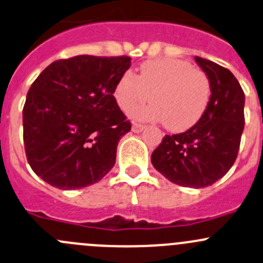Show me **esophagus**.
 Listing matches in <instances>:
<instances>
[{
  "mask_svg": "<svg viewBox=\"0 0 263 263\" xmlns=\"http://www.w3.org/2000/svg\"><path fill=\"white\" fill-rule=\"evenodd\" d=\"M144 129H145V126H142V124H139V123L132 124V131H134L135 134H140V132H142Z\"/></svg>",
  "mask_w": 263,
  "mask_h": 263,
  "instance_id": "esophagus-1",
  "label": "esophagus"
}]
</instances>
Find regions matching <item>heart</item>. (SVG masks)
Here are the masks:
<instances>
[{"label": "heart", "instance_id": "heart-1", "mask_svg": "<svg viewBox=\"0 0 263 263\" xmlns=\"http://www.w3.org/2000/svg\"><path fill=\"white\" fill-rule=\"evenodd\" d=\"M114 99L124 111L149 100L154 103L132 111L144 121L164 122L173 132L190 129L202 119L211 98L207 76L193 69L187 61L158 59L145 61L137 77L124 72L114 86Z\"/></svg>", "mask_w": 263, "mask_h": 263}]
</instances>
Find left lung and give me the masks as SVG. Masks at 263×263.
<instances>
[{"label": "left lung", "instance_id": "8db88e82", "mask_svg": "<svg viewBox=\"0 0 263 263\" xmlns=\"http://www.w3.org/2000/svg\"><path fill=\"white\" fill-rule=\"evenodd\" d=\"M195 61L211 85L207 110L186 132L165 135L152 163L171 182L200 189L223 177L238 157L246 96L230 70L199 56Z\"/></svg>", "mask_w": 263, "mask_h": 263}]
</instances>
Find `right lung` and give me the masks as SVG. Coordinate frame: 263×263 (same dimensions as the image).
I'll return each mask as SVG.
<instances>
[{"label":"right lung","mask_w":263,"mask_h":263,"mask_svg":"<svg viewBox=\"0 0 263 263\" xmlns=\"http://www.w3.org/2000/svg\"><path fill=\"white\" fill-rule=\"evenodd\" d=\"M131 58L78 55L50 64L32 83L23 108L27 159L61 190L99 182L116 164L117 145L131 131L113 96Z\"/></svg>","instance_id":"right-lung-1"}]
</instances>
